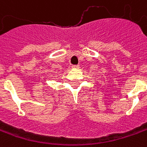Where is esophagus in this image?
I'll list each match as a JSON object with an SVG mask.
<instances>
[{
  "mask_svg": "<svg viewBox=\"0 0 147 147\" xmlns=\"http://www.w3.org/2000/svg\"><path fill=\"white\" fill-rule=\"evenodd\" d=\"M72 67H73V68H78L79 66L78 65H73V66H72Z\"/></svg>",
  "mask_w": 147,
  "mask_h": 147,
  "instance_id": "34e87169",
  "label": "esophagus"
}]
</instances>
